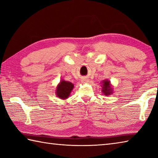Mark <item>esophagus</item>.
Returning <instances> with one entry per match:
<instances>
[{"instance_id": "1", "label": "esophagus", "mask_w": 158, "mask_h": 158, "mask_svg": "<svg viewBox=\"0 0 158 158\" xmlns=\"http://www.w3.org/2000/svg\"><path fill=\"white\" fill-rule=\"evenodd\" d=\"M82 81H83V82H88L89 80H88V79H83Z\"/></svg>"}]
</instances>
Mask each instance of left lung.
<instances>
[{"mask_svg":"<svg viewBox=\"0 0 158 158\" xmlns=\"http://www.w3.org/2000/svg\"><path fill=\"white\" fill-rule=\"evenodd\" d=\"M102 91L104 93V95H109L112 93V89L111 85L110 84V81H108L107 79L104 80V81L102 82Z\"/></svg>","mask_w":158,"mask_h":158,"instance_id":"left-lung-1","label":"left lung"}]
</instances>
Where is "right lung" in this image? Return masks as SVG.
<instances>
[{"instance_id": "1", "label": "right lung", "mask_w": 158, "mask_h": 158, "mask_svg": "<svg viewBox=\"0 0 158 158\" xmlns=\"http://www.w3.org/2000/svg\"><path fill=\"white\" fill-rule=\"evenodd\" d=\"M73 88L74 84H72L71 82L61 80L56 87V94L59 98L62 99V100H65L70 95V93Z\"/></svg>"}]
</instances>
